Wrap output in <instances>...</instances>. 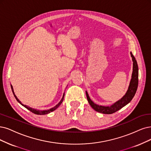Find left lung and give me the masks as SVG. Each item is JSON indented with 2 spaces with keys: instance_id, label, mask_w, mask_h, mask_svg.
I'll return each mask as SVG.
<instances>
[{
  "instance_id": "8db88e82",
  "label": "left lung",
  "mask_w": 151,
  "mask_h": 151,
  "mask_svg": "<svg viewBox=\"0 0 151 151\" xmlns=\"http://www.w3.org/2000/svg\"><path fill=\"white\" fill-rule=\"evenodd\" d=\"M131 56L133 61V68L131 80L129 83V88H128V90L126 93L125 94V95L121 99H119V101L114 103L113 104L110 106H104L98 105L95 103H94L93 101H91L87 91H86V98L89 104H90L92 108H93L96 111H97V112L107 114H113L119 110L120 109H121L122 108L125 106L126 104H127L131 101L132 99L134 96L138 86V66L137 63V61L136 60L135 57H134V55L132 54L131 52Z\"/></svg>"
}]
</instances>
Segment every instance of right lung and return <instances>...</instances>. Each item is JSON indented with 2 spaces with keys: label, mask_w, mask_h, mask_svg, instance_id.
<instances>
[{
  "label": "right lung",
  "mask_w": 151,
  "mask_h": 151,
  "mask_svg": "<svg viewBox=\"0 0 151 151\" xmlns=\"http://www.w3.org/2000/svg\"><path fill=\"white\" fill-rule=\"evenodd\" d=\"M11 88H12V92H13V94H14V95L15 99H17V101L20 104H22V106H24L25 108H26L28 110H29V111H31V112H32L33 113H34V114H38V115L47 114H48V113H50L52 112V111H55L56 109L58 108V107H59V106H60L61 103H62L63 98H64V96H65V93H64L63 95V97H62V98H61V101H60L57 105H56L55 106H54L53 108H51V109H48V110H38V109H34V108H30V107H29V106H27V105H25V104H22V103L19 101V99L17 98V97L16 95L15 94L14 91V89H13V87H12V85H11Z\"/></svg>",
  "instance_id": "1"
}]
</instances>
